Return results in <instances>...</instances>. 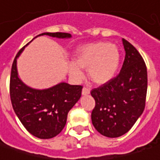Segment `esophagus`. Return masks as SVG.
Returning <instances> with one entry per match:
<instances>
[{
    "instance_id": "esophagus-1",
    "label": "esophagus",
    "mask_w": 160,
    "mask_h": 160,
    "mask_svg": "<svg viewBox=\"0 0 160 160\" xmlns=\"http://www.w3.org/2000/svg\"><path fill=\"white\" fill-rule=\"evenodd\" d=\"M89 92H90V89L87 87H84L82 89V95H88V94H89Z\"/></svg>"
}]
</instances>
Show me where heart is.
<instances>
[{
    "instance_id": "heart-1",
    "label": "heart",
    "mask_w": 160,
    "mask_h": 160,
    "mask_svg": "<svg viewBox=\"0 0 160 160\" xmlns=\"http://www.w3.org/2000/svg\"><path fill=\"white\" fill-rule=\"evenodd\" d=\"M119 51L117 45L105 42L90 43L80 47L74 55V62L69 64V72L72 78L80 80L88 70L90 80L97 84L110 80L119 65Z\"/></svg>"
}]
</instances>
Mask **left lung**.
I'll list each match as a JSON object with an SVG mask.
<instances>
[{"label":"left lung","mask_w":160,"mask_h":160,"mask_svg":"<svg viewBox=\"0 0 160 160\" xmlns=\"http://www.w3.org/2000/svg\"><path fill=\"white\" fill-rule=\"evenodd\" d=\"M122 42L126 55L119 73L90 91L95 99L92 124L98 132L108 138L127 133L145 108L148 89L145 61L132 44L125 39Z\"/></svg>","instance_id":"obj_1"}]
</instances>
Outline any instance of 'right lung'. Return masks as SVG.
<instances>
[{"instance_id": "add662e5", "label": "right lung", "mask_w": 160, "mask_h": 160, "mask_svg": "<svg viewBox=\"0 0 160 160\" xmlns=\"http://www.w3.org/2000/svg\"><path fill=\"white\" fill-rule=\"evenodd\" d=\"M41 35L61 39L71 37L70 33L65 32H44L38 36ZM24 48L25 46L17 53L12 66L10 79L12 105L20 121L32 135L39 138H52L60 134L65 127L69 111L81 96L82 86L61 82L46 89L28 87L19 78L17 72V58Z\"/></svg>"}]
</instances>
